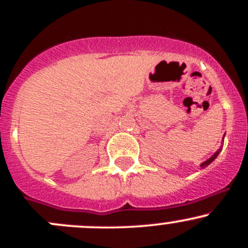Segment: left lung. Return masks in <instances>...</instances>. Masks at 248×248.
<instances>
[{
  "mask_svg": "<svg viewBox=\"0 0 248 248\" xmlns=\"http://www.w3.org/2000/svg\"><path fill=\"white\" fill-rule=\"evenodd\" d=\"M219 152H220V149H219V150H218V152H216V154H215V155H213V156H212V157H210V158H209V160H207V161H205V162H203V163H202V164H201V167H202V168H205V167H207V166H209V164H210V163H212V162L216 160V157H217V156H218V154H219Z\"/></svg>",
  "mask_w": 248,
  "mask_h": 248,
  "instance_id": "1",
  "label": "left lung"
}]
</instances>
